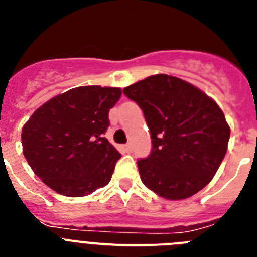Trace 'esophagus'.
<instances>
[{
    "label": "esophagus",
    "instance_id": "1",
    "mask_svg": "<svg viewBox=\"0 0 257 257\" xmlns=\"http://www.w3.org/2000/svg\"><path fill=\"white\" fill-rule=\"evenodd\" d=\"M123 149H124V152H126V153H130V152L133 151V147H131V144H126L123 147Z\"/></svg>",
    "mask_w": 257,
    "mask_h": 257
}]
</instances>
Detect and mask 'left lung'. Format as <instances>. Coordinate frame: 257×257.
I'll return each mask as SVG.
<instances>
[{"label":"left lung","mask_w":257,"mask_h":257,"mask_svg":"<svg viewBox=\"0 0 257 257\" xmlns=\"http://www.w3.org/2000/svg\"><path fill=\"white\" fill-rule=\"evenodd\" d=\"M123 94L142 108L151 130V154L138 161L145 187L170 201L203 189L219 170L230 136L216 101L167 74L147 77Z\"/></svg>","instance_id":"obj_1"}]
</instances>
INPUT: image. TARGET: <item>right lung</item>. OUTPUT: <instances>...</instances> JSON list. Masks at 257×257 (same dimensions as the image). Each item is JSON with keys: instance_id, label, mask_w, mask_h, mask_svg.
Wrapping results in <instances>:
<instances>
[{"instance_id": "right-lung-1", "label": "right lung", "mask_w": 257, "mask_h": 257, "mask_svg": "<svg viewBox=\"0 0 257 257\" xmlns=\"http://www.w3.org/2000/svg\"><path fill=\"white\" fill-rule=\"evenodd\" d=\"M121 88H70L36 109L22 130L23 154L47 187L83 197L105 187L121 154L104 138Z\"/></svg>"}]
</instances>
